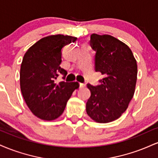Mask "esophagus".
<instances>
[{
	"label": "esophagus",
	"mask_w": 158,
	"mask_h": 158,
	"mask_svg": "<svg viewBox=\"0 0 158 158\" xmlns=\"http://www.w3.org/2000/svg\"><path fill=\"white\" fill-rule=\"evenodd\" d=\"M84 87H85V85L84 84V83H81L79 82V88H84Z\"/></svg>",
	"instance_id": "1"
}]
</instances>
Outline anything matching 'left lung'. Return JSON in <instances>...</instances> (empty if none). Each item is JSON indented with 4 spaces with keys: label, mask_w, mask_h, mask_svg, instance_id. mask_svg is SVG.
I'll use <instances>...</instances> for the list:
<instances>
[{
    "label": "left lung",
    "mask_w": 158,
    "mask_h": 158,
    "mask_svg": "<svg viewBox=\"0 0 158 158\" xmlns=\"http://www.w3.org/2000/svg\"><path fill=\"white\" fill-rule=\"evenodd\" d=\"M96 51L95 70L103 75L100 85L88 84L90 97L86 103L88 115L95 122L107 123L121 117L135 94L137 65L131 49L109 35H90Z\"/></svg>",
    "instance_id": "1"
}]
</instances>
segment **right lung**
Here are the masks:
<instances>
[{
  "mask_svg": "<svg viewBox=\"0 0 158 158\" xmlns=\"http://www.w3.org/2000/svg\"><path fill=\"white\" fill-rule=\"evenodd\" d=\"M77 38L61 34L40 39L27 50L20 70V85L25 102L34 115L51 121L60 117L68 99L79 87L77 81L56 79L60 74L64 79L68 72L61 68V50Z\"/></svg>",
  "mask_w": 158,
  "mask_h": 158,
  "instance_id": "obj_1",
  "label": "right lung"
}]
</instances>
